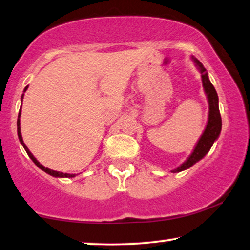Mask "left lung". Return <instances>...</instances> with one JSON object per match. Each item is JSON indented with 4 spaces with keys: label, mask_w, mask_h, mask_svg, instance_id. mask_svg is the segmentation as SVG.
Here are the masks:
<instances>
[{
    "label": "left lung",
    "mask_w": 250,
    "mask_h": 250,
    "mask_svg": "<svg viewBox=\"0 0 250 250\" xmlns=\"http://www.w3.org/2000/svg\"><path fill=\"white\" fill-rule=\"evenodd\" d=\"M192 59L200 70L201 77H202L204 91H206V94L208 96V125L206 126V130H204L203 135L201 136L200 140L197 141L194 150H193L192 154L189 155L188 161L184 162L180 167H177L176 169L172 170L173 173H178V172H182V170L188 169L191 166L194 165L195 163L199 162L200 159H202L204 156L208 154V150H210L212 145H213L214 141L218 139V137L221 132L222 121H221L220 111H219V98H218L217 91H215L214 86L211 84L210 80H208L207 69L204 68L202 64H201V62L197 61V59L195 57H193V56H192Z\"/></svg>",
    "instance_id": "8db88e82"
}]
</instances>
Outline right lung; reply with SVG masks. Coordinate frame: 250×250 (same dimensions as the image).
I'll use <instances>...</instances> for the list:
<instances>
[{"label":"right lung","mask_w":250,"mask_h":250,"mask_svg":"<svg viewBox=\"0 0 250 250\" xmlns=\"http://www.w3.org/2000/svg\"><path fill=\"white\" fill-rule=\"evenodd\" d=\"M27 88H28V86L24 88V92L27 91ZM22 98H23V95H22ZM20 117H21V107H20V111H19V115H18V122H17V125H18V136H19V140H20V143L22 144V146H23V148L25 149V151H27V154H28L29 157L32 159V162L35 163L36 165L38 166L40 169H42L43 172H46L47 174L51 175V176H55V177H74V176H75V174H67V173H61V172H56V170H53V169H49V168H47V167L42 166V164H40L38 161H37V159H36L35 157H33V155L31 154V152H30V150H29V149H28V147L25 146L24 143H23V139H22V136H21V130H20Z\"/></svg>","instance_id":"add662e5"}]
</instances>
